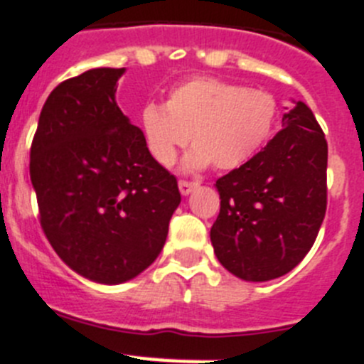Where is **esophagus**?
<instances>
[{
    "label": "esophagus",
    "instance_id": "34e87169",
    "mask_svg": "<svg viewBox=\"0 0 364 364\" xmlns=\"http://www.w3.org/2000/svg\"><path fill=\"white\" fill-rule=\"evenodd\" d=\"M194 188H198V183L194 181H179V192H181L183 196H188L190 192Z\"/></svg>",
    "mask_w": 364,
    "mask_h": 364
}]
</instances>
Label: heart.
Instances as JSON below:
<instances>
[{
	"label": "heart",
	"instance_id": "heart-1",
	"mask_svg": "<svg viewBox=\"0 0 364 364\" xmlns=\"http://www.w3.org/2000/svg\"><path fill=\"white\" fill-rule=\"evenodd\" d=\"M277 103L257 88H245L218 77L196 76L176 85L165 105L149 103L139 114V130L156 163L170 166L190 141L185 168L214 163L232 170L247 163L274 130Z\"/></svg>",
	"mask_w": 364,
	"mask_h": 364
}]
</instances>
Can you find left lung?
<instances>
[{"instance_id": "8db88e82", "label": "left lung", "mask_w": 364, "mask_h": 364, "mask_svg": "<svg viewBox=\"0 0 364 364\" xmlns=\"http://www.w3.org/2000/svg\"><path fill=\"white\" fill-rule=\"evenodd\" d=\"M326 161L328 145L316 116L294 101L267 146L215 181L221 208L210 241L219 263L254 283L297 267L325 219Z\"/></svg>"}]
</instances>
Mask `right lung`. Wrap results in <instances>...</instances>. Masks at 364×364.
<instances>
[{
	"instance_id": "add662e5",
	"label": "right lung",
	"mask_w": 364,
	"mask_h": 364,
	"mask_svg": "<svg viewBox=\"0 0 364 364\" xmlns=\"http://www.w3.org/2000/svg\"><path fill=\"white\" fill-rule=\"evenodd\" d=\"M125 68L63 81L39 114L31 181L48 243L80 276L134 279L156 261L181 194L116 103Z\"/></svg>"
}]
</instances>
